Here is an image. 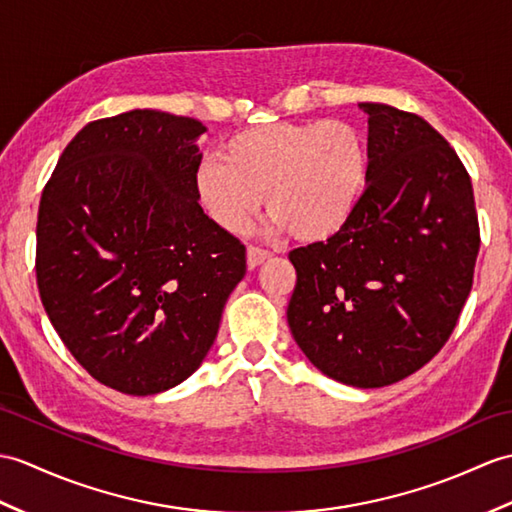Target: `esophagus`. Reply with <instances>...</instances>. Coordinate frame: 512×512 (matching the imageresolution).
I'll return each mask as SVG.
<instances>
[{
    "mask_svg": "<svg viewBox=\"0 0 512 512\" xmlns=\"http://www.w3.org/2000/svg\"><path fill=\"white\" fill-rule=\"evenodd\" d=\"M270 257V251H266V248H259V246H248L246 251V264L248 268H257L264 264V261Z\"/></svg>",
    "mask_w": 512,
    "mask_h": 512,
    "instance_id": "obj_1",
    "label": "esophagus"
}]
</instances>
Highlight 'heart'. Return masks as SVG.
I'll use <instances>...</instances> for the list:
<instances>
[{
	"label": "heart",
	"mask_w": 512,
	"mask_h": 512,
	"mask_svg": "<svg viewBox=\"0 0 512 512\" xmlns=\"http://www.w3.org/2000/svg\"><path fill=\"white\" fill-rule=\"evenodd\" d=\"M220 157L198 165L194 192L229 233L251 227L268 194L272 227L327 242L347 229L371 183L368 139L342 120L246 128L224 141Z\"/></svg>",
	"instance_id": "1"
}]
</instances>
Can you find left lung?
Masks as SVG:
<instances>
[{"mask_svg": "<svg viewBox=\"0 0 512 512\" xmlns=\"http://www.w3.org/2000/svg\"><path fill=\"white\" fill-rule=\"evenodd\" d=\"M371 183L347 229L290 251L288 325L320 373L382 388L443 349L473 285L480 227L465 165L423 117L362 102Z\"/></svg>", "mask_w": 512, "mask_h": 512, "instance_id": "8db88e82", "label": "left lung"}]
</instances>
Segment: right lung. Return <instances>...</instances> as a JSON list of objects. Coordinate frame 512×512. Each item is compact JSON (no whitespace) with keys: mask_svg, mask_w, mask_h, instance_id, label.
<instances>
[{"mask_svg":"<svg viewBox=\"0 0 512 512\" xmlns=\"http://www.w3.org/2000/svg\"><path fill=\"white\" fill-rule=\"evenodd\" d=\"M205 126L135 109L87 124L47 181L37 283L69 353L100 384L157 395L218 336L246 248L194 192Z\"/></svg>","mask_w":512,"mask_h":512,"instance_id":"1","label":"right lung"}]
</instances>
